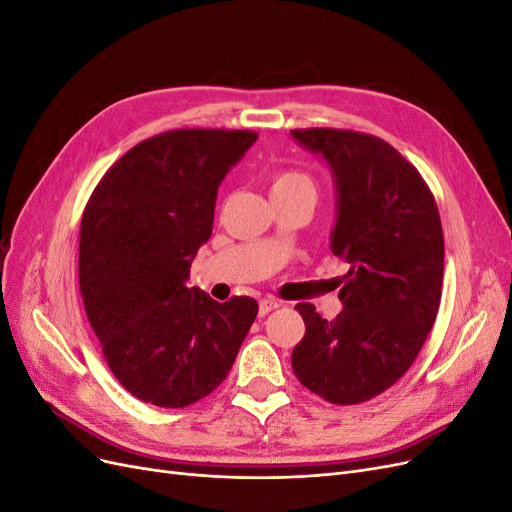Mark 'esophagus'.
Returning <instances> with one entry per match:
<instances>
[{
	"label": "esophagus",
	"instance_id": "obj_1",
	"mask_svg": "<svg viewBox=\"0 0 512 512\" xmlns=\"http://www.w3.org/2000/svg\"><path fill=\"white\" fill-rule=\"evenodd\" d=\"M277 307H280V301H277V299H262L258 303V314L267 316L269 312H273V309H277Z\"/></svg>",
	"mask_w": 512,
	"mask_h": 512
}]
</instances>
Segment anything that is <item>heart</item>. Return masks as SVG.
<instances>
[{"instance_id":"heart-1","label":"heart","mask_w":512,"mask_h":512,"mask_svg":"<svg viewBox=\"0 0 512 512\" xmlns=\"http://www.w3.org/2000/svg\"><path fill=\"white\" fill-rule=\"evenodd\" d=\"M277 194H312L316 196L314 179L303 170L282 168L271 177V196Z\"/></svg>"}]
</instances>
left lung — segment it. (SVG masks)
Wrapping results in <instances>:
<instances>
[{"mask_svg": "<svg viewBox=\"0 0 512 512\" xmlns=\"http://www.w3.org/2000/svg\"><path fill=\"white\" fill-rule=\"evenodd\" d=\"M292 138L333 170L331 250L350 267L335 320L312 303L294 307L305 335L292 350V369L331 404H363L406 374L436 322L444 275L438 205L421 173L378 136L305 128Z\"/></svg>", "mask_w": 512, "mask_h": 512, "instance_id": "left-lung-1", "label": "left lung"}]
</instances>
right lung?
Returning a JSON list of instances; mask_svg holds the SVG:
<instances>
[{
    "label": "right lung",
    "instance_id": "add662e5",
    "mask_svg": "<svg viewBox=\"0 0 512 512\" xmlns=\"http://www.w3.org/2000/svg\"><path fill=\"white\" fill-rule=\"evenodd\" d=\"M256 138L215 128L151 136L108 168L87 200L85 312L115 378L145 404L185 408L213 393L258 314L252 297L218 303L188 286L220 183Z\"/></svg>",
    "mask_w": 512,
    "mask_h": 512
}]
</instances>
